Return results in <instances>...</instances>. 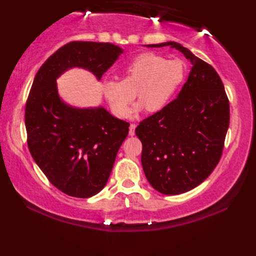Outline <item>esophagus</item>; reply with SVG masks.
<instances>
[{"instance_id":"34e87169","label":"esophagus","mask_w":256,"mask_h":256,"mask_svg":"<svg viewBox=\"0 0 256 256\" xmlns=\"http://www.w3.org/2000/svg\"><path fill=\"white\" fill-rule=\"evenodd\" d=\"M135 128H136V125L135 124H131L130 125V131H128V135L130 136H133V135L135 134Z\"/></svg>"}]
</instances>
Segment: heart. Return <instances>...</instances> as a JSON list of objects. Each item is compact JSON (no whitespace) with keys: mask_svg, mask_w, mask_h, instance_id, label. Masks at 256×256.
I'll return each instance as SVG.
<instances>
[{"mask_svg":"<svg viewBox=\"0 0 256 256\" xmlns=\"http://www.w3.org/2000/svg\"><path fill=\"white\" fill-rule=\"evenodd\" d=\"M121 74L122 81H104L102 92L113 113L125 118L135 98L134 90L142 102L136 108L162 110L184 80V68L177 59L167 60L155 54H142L124 66Z\"/></svg>","mask_w":256,"mask_h":256,"instance_id":"b5f03b06","label":"heart"}]
</instances>
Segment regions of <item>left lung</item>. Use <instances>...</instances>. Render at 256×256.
<instances>
[{
    "label": "left lung",
    "mask_w": 256,
    "mask_h": 256,
    "mask_svg": "<svg viewBox=\"0 0 256 256\" xmlns=\"http://www.w3.org/2000/svg\"><path fill=\"white\" fill-rule=\"evenodd\" d=\"M170 46L192 62L186 84L174 101L135 130L143 145L142 166L152 187L164 194H184L206 180L221 158L230 106L214 67L175 42Z\"/></svg>",
    "instance_id": "1"
}]
</instances>
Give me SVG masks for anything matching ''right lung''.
Here are the masks:
<instances>
[{
	"label": "right lung",
	"instance_id": "add662e5",
	"mask_svg": "<svg viewBox=\"0 0 256 256\" xmlns=\"http://www.w3.org/2000/svg\"><path fill=\"white\" fill-rule=\"evenodd\" d=\"M122 52L110 42H72L42 64L32 81L25 108L30 152L48 180L72 197L89 198L104 188L130 123L103 106L67 104L56 80L76 67L100 80Z\"/></svg>",
	"mask_w": 256,
	"mask_h": 256
}]
</instances>
